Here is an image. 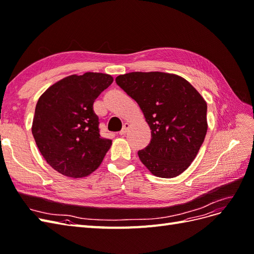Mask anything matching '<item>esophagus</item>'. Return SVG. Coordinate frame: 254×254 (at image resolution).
Masks as SVG:
<instances>
[{"label": "esophagus", "mask_w": 254, "mask_h": 254, "mask_svg": "<svg viewBox=\"0 0 254 254\" xmlns=\"http://www.w3.org/2000/svg\"><path fill=\"white\" fill-rule=\"evenodd\" d=\"M128 128H129V123H124V125H123V129L120 131V135H124Z\"/></svg>", "instance_id": "esophagus-1"}]
</instances>
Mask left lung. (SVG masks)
Listing matches in <instances>:
<instances>
[{"label":"left lung","instance_id":"1","mask_svg":"<svg viewBox=\"0 0 254 254\" xmlns=\"http://www.w3.org/2000/svg\"><path fill=\"white\" fill-rule=\"evenodd\" d=\"M115 81L140 106L151 130L150 143L137 151L141 162L160 178L182 174L206 134L204 98L176 74L131 72L118 76Z\"/></svg>","mask_w":254,"mask_h":254}]
</instances>
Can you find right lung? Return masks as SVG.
<instances>
[{
	"label": "right lung",
	"instance_id": "1",
	"mask_svg": "<svg viewBox=\"0 0 254 254\" xmlns=\"http://www.w3.org/2000/svg\"><path fill=\"white\" fill-rule=\"evenodd\" d=\"M112 82L109 74H73L38 99L32 132L41 155L59 174L83 178L103 162L112 141L99 134L93 104Z\"/></svg>",
	"mask_w": 254,
	"mask_h": 254
}]
</instances>
